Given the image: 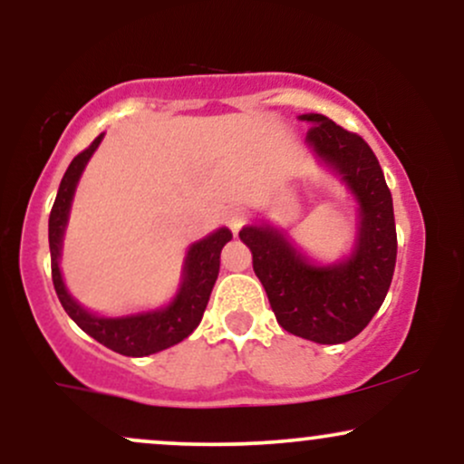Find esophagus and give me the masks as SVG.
I'll return each instance as SVG.
<instances>
[{"label": "esophagus", "instance_id": "34e87169", "mask_svg": "<svg viewBox=\"0 0 464 464\" xmlns=\"http://www.w3.org/2000/svg\"><path fill=\"white\" fill-rule=\"evenodd\" d=\"M225 220H227V225L231 227V231L237 233L239 228L246 225L248 214H246V209H244V207H231V209L227 211Z\"/></svg>", "mask_w": 464, "mask_h": 464}]
</instances>
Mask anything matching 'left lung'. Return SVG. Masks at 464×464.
<instances>
[{"instance_id":"1","label":"left lung","mask_w":464,"mask_h":464,"mask_svg":"<svg viewBox=\"0 0 464 464\" xmlns=\"http://www.w3.org/2000/svg\"><path fill=\"white\" fill-rule=\"evenodd\" d=\"M307 146L347 183L360 202V227L349 259L334 266L312 264L284 231L250 225L239 239L253 253V270L262 281L276 323L285 332L318 344L355 338L380 310L397 262L392 196L380 161L355 132L329 117L310 113Z\"/></svg>"}]
</instances>
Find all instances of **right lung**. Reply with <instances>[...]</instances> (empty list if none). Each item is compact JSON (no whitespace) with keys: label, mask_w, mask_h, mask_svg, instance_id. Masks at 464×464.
Segmentation results:
<instances>
[{"label":"right lung","mask_w":464,"mask_h":464,"mask_svg":"<svg viewBox=\"0 0 464 464\" xmlns=\"http://www.w3.org/2000/svg\"><path fill=\"white\" fill-rule=\"evenodd\" d=\"M102 137L104 135L95 137L92 146L84 148L82 152L73 157L65 177L61 180V188H58L54 207H52L50 214L52 281H54V290L61 305L65 307L69 318L82 332H87L100 344L115 351V353L129 355V358H143V355L174 347V344L188 338L198 327L207 303H209L211 290H214L218 273H220L222 246L233 236L228 228L222 227L216 233H211V236L200 239V242L191 244L188 257H185L183 284H180L177 296H174V301L168 307H161V310L154 312L132 314V316L104 318L95 316V314L84 310L82 305H78V301H73V296L69 295L65 284H63L58 262H61L63 236H65L73 191H76L84 165L92 159V154L100 146Z\"/></svg>","instance_id":"add662e5"}]
</instances>
